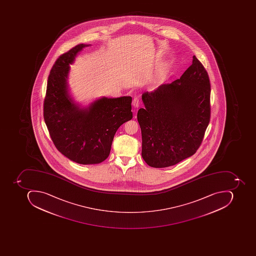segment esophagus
<instances>
[{"instance_id": "esophagus-1", "label": "esophagus", "mask_w": 256, "mask_h": 256, "mask_svg": "<svg viewBox=\"0 0 256 256\" xmlns=\"http://www.w3.org/2000/svg\"><path fill=\"white\" fill-rule=\"evenodd\" d=\"M139 103H140V102H139L138 98H134V99L132 100V106H134V108H138Z\"/></svg>"}]
</instances>
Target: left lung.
I'll return each mask as SVG.
<instances>
[{
  "label": "left lung",
  "mask_w": 256,
  "mask_h": 256,
  "mask_svg": "<svg viewBox=\"0 0 256 256\" xmlns=\"http://www.w3.org/2000/svg\"><path fill=\"white\" fill-rule=\"evenodd\" d=\"M210 86L196 56L180 78L142 94V156L150 167L174 166L200 147L210 117Z\"/></svg>",
  "instance_id": "8db88e82"
}]
</instances>
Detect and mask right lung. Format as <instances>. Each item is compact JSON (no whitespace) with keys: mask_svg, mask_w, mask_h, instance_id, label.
<instances>
[{"mask_svg":"<svg viewBox=\"0 0 256 256\" xmlns=\"http://www.w3.org/2000/svg\"><path fill=\"white\" fill-rule=\"evenodd\" d=\"M87 44H80L60 56L48 79L44 119L52 142L62 154L78 164H98L110 154L118 128L132 118V97H103L80 108L68 93L70 64Z\"/></svg>","mask_w":256,"mask_h":256,"instance_id":"add662e5","label":"right lung"}]
</instances>
